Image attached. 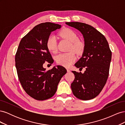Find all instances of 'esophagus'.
Segmentation results:
<instances>
[{
	"mask_svg": "<svg viewBox=\"0 0 125 125\" xmlns=\"http://www.w3.org/2000/svg\"><path fill=\"white\" fill-rule=\"evenodd\" d=\"M67 72H70V70L69 69H68V68H67Z\"/></svg>",
	"mask_w": 125,
	"mask_h": 125,
	"instance_id": "esophagus-1",
	"label": "esophagus"
}]
</instances>
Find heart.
<instances>
[{
	"label": "heart",
	"mask_w": 125,
	"mask_h": 125,
	"mask_svg": "<svg viewBox=\"0 0 125 125\" xmlns=\"http://www.w3.org/2000/svg\"><path fill=\"white\" fill-rule=\"evenodd\" d=\"M59 35L68 40L70 42V50H73L78 54H80L83 49V45L78 40V36L73 31L68 29L65 28L59 32ZM46 46L48 50L51 52H56L57 50V40L55 36H50L48 37ZM76 59V56L73 52H69L64 53H60L56 56V62L60 65L65 67H69Z\"/></svg>",
	"instance_id": "1"
}]
</instances>
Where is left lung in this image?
<instances>
[{"label": "left lung", "instance_id": "8db88e82", "mask_svg": "<svg viewBox=\"0 0 125 125\" xmlns=\"http://www.w3.org/2000/svg\"><path fill=\"white\" fill-rule=\"evenodd\" d=\"M66 24L79 30L84 41L82 57L74 65L86 70L83 73L72 71L75 76L71 84L72 91L80 100L93 99L100 93L107 81L112 52L105 36L93 26L78 22Z\"/></svg>", "mask_w": 125, "mask_h": 125}]
</instances>
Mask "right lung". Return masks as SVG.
Returning <instances> with one entry per match:
<instances>
[{
  "label": "right lung",
  "instance_id": "1",
  "mask_svg": "<svg viewBox=\"0 0 125 125\" xmlns=\"http://www.w3.org/2000/svg\"><path fill=\"white\" fill-rule=\"evenodd\" d=\"M62 25L51 22L37 25L21 40L15 57L16 67L22 88L36 100L50 99L55 94L67 70L62 66L46 70L43 64L54 60L46 46L51 33Z\"/></svg>",
  "mask_w": 125,
  "mask_h": 125
}]
</instances>
